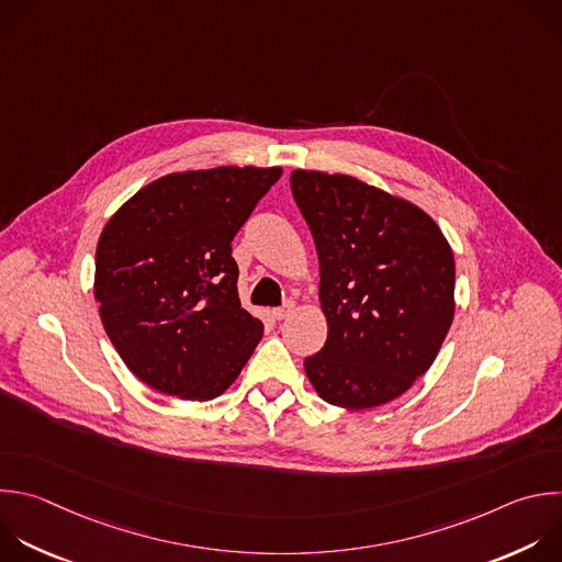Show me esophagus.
<instances>
[{"label": "esophagus", "instance_id": "34e87169", "mask_svg": "<svg viewBox=\"0 0 562 562\" xmlns=\"http://www.w3.org/2000/svg\"><path fill=\"white\" fill-rule=\"evenodd\" d=\"M293 311H295V304L289 300L286 304H282V306H278V308H273V317H276V319H284V317H289Z\"/></svg>", "mask_w": 562, "mask_h": 562}]
</instances>
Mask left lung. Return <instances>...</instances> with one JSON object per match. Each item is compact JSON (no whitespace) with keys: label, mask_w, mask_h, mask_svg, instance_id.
Wrapping results in <instances>:
<instances>
[{"label":"left lung","mask_w":562,"mask_h":562,"mask_svg":"<svg viewBox=\"0 0 562 562\" xmlns=\"http://www.w3.org/2000/svg\"><path fill=\"white\" fill-rule=\"evenodd\" d=\"M293 199L319 258L328 337L304 359L317 395L363 411L404 395L454 317V256L417 205L352 176L295 169Z\"/></svg>","instance_id":"left-lung-1"}]
</instances>
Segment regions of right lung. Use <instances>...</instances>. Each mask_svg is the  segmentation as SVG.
<instances>
[{"label":"right lung","mask_w":562,"mask_h":562,"mask_svg":"<svg viewBox=\"0 0 562 562\" xmlns=\"http://www.w3.org/2000/svg\"><path fill=\"white\" fill-rule=\"evenodd\" d=\"M280 167H214L162 176L103 227L94 297L116 352L158 393L223 395L262 337L240 306L232 240Z\"/></svg>","instance_id":"add662e5"}]
</instances>
